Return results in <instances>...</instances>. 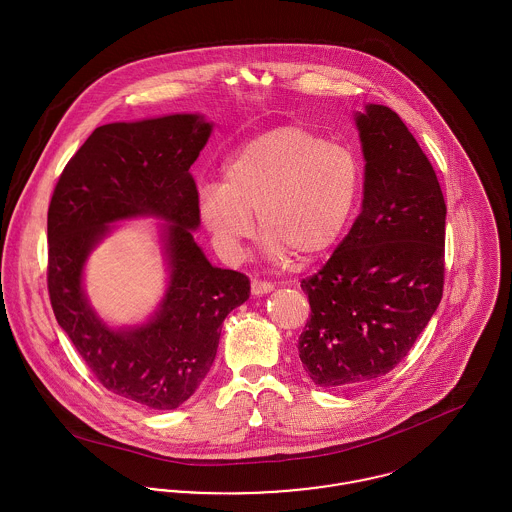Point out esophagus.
Segmentation results:
<instances>
[{"mask_svg": "<svg viewBox=\"0 0 512 512\" xmlns=\"http://www.w3.org/2000/svg\"><path fill=\"white\" fill-rule=\"evenodd\" d=\"M250 288H252L254 295H264V293L274 292V284H270V282H260V280H252Z\"/></svg>", "mask_w": 512, "mask_h": 512, "instance_id": "esophagus-1", "label": "esophagus"}]
</instances>
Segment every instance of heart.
<instances>
[{"label":"heart","mask_w":512,"mask_h":512,"mask_svg":"<svg viewBox=\"0 0 512 512\" xmlns=\"http://www.w3.org/2000/svg\"><path fill=\"white\" fill-rule=\"evenodd\" d=\"M363 161L353 147L303 126H280L246 142L224 163L220 185L199 191V217L215 244L234 256L256 215L266 254L284 264L331 250L363 191Z\"/></svg>","instance_id":"1"}]
</instances>
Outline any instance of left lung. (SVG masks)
<instances>
[{"mask_svg":"<svg viewBox=\"0 0 512 512\" xmlns=\"http://www.w3.org/2000/svg\"><path fill=\"white\" fill-rule=\"evenodd\" d=\"M365 155L363 211L325 266L301 282L311 315L297 351L321 388H349L398 365L443 293L445 201L400 116L355 114Z\"/></svg>","mask_w":512,"mask_h":512,"instance_id":"8db88e82","label":"left lung"}]
</instances>
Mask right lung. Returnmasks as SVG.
<instances>
[{
    "label": "right lung",
    "mask_w": 512,
    "mask_h": 512,
    "mask_svg": "<svg viewBox=\"0 0 512 512\" xmlns=\"http://www.w3.org/2000/svg\"><path fill=\"white\" fill-rule=\"evenodd\" d=\"M211 130L199 114L100 126L67 163L49 205L55 317L106 390L151 410H175L195 394L217 357L224 317L250 295L248 278L213 266L193 238L201 217L189 169ZM136 216L166 220L170 284L146 324L114 330L89 305L81 274L111 224Z\"/></svg>",
    "instance_id": "1"
}]
</instances>
